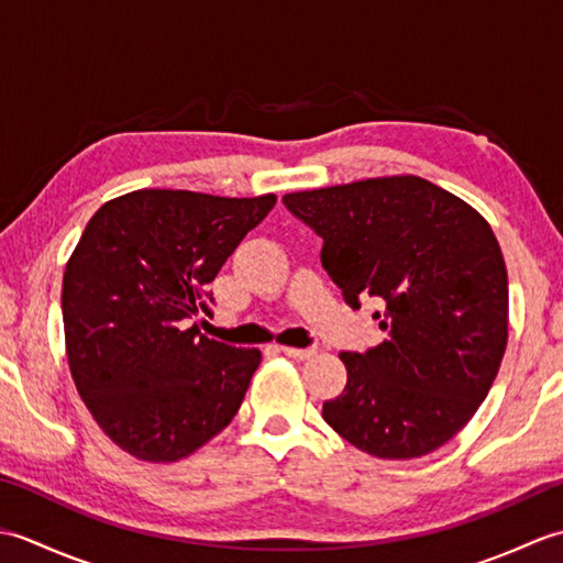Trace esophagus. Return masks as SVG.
<instances>
[{"instance_id":"esophagus-1","label":"esophagus","mask_w":563,"mask_h":563,"mask_svg":"<svg viewBox=\"0 0 563 563\" xmlns=\"http://www.w3.org/2000/svg\"><path fill=\"white\" fill-rule=\"evenodd\" d=\"M278 351L288 357H295V361H307V357L314 355V349H292V345H278Z\"/></svg>"}]
</instances>
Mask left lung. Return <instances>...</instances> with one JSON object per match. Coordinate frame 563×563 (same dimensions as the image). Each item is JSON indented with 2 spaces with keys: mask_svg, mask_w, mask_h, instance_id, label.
Returning a JSON list of instances; mask_svg holds the SVG:
<instances>
[{
  "mask_svg": "<svg viewBox=\"0 0 563 563\" xmlns=\"http://www.w3.org/2000/svg\"><path fill=\"white\" fill-rule=\"evenodd\" d=\"M324 239L343 300L375 297L387 339L341 353L349 382L324 421L382 460L445 445L479 409L508 343V273L479 212L421 176L367 178L283 196Z\"/></svg>",
  "mask_w": 563,
  "mask_h": 563,
  "instance_id": "1",
  "label": "left lung"
}]
</instances>
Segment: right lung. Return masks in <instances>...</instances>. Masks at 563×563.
Here are the masks:
<instances>
[{
	"mask_svg": "<svg viewBox=\"0 0 563 563\" xmlns=\"http://www.w3.org/2000/svg\"><path fill=\"white\" fill-rule=\"evenodd\" d=\"M275 196L220 198L142 188L97 210L63 278L71 377L118 448L176 462L230 426L258 349L202 336L208 285Z\"/></svg>",
	"mask_w": 563,
	"mask_h": 563,
	"instance_id": "obj_1",
	"label": "right lung"
}]
</instances>
